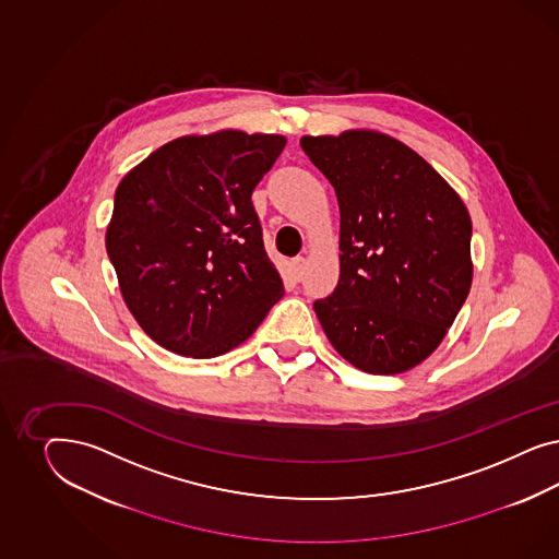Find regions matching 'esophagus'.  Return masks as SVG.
Listing matches in <instances>:
<instances>
[{
	"label": "esophagus",
	"mask_w": 559,
	"mask_h": 559,
	"mask_svg": "<svg viewBox=\"0 0 559 559\" xmlns=\"http://www.w3.org/2000/svg\"><path fill=\"white\" fill-rule=\"evenodd\" d=\"M290 266H293V274H295V278H301L305 271L304 255H297V258H293V260H290Z\"/></svg>",
	"instance_id": "1"
}]
</instances>
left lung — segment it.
I'll list each match as a JSON object with an SVG mask.
<instances>
[{
  "label": "left lung",
  "mask_w": 559,
  "mask_h": 559,
  "mask_svg": "<svg viewBox=\"0 0 559 559\" xmlns=\"http://www.w3.org/2000/svg\"><path fill=\"white\" fill-rule=\"evenodd\" d=\"M336 190L340 281L313 304L332 346L372 374L437 350L472 288V219L457 192L402 141L377 131L304 136Z\"/></svg>",
  "instance_id": "obj_1"
}]
</instances>
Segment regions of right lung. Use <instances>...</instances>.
<instances>
[{"label": "right lung", "instance_id": "add662e5", "mask_svg": "<svg viewBox=\"0 0 559 559\" xmlns=\"http://www.w3.org/2000/svg\"><path fill=\"white\" fill-rule=\"evenodd\" d=\"M285 143L231 129L180 136L120 180L106 252L129 311L169 353L225 355L283 297L252 192Z\"/></svg>", "mask_w": 559, "mask_h": 559}]
</instances>
